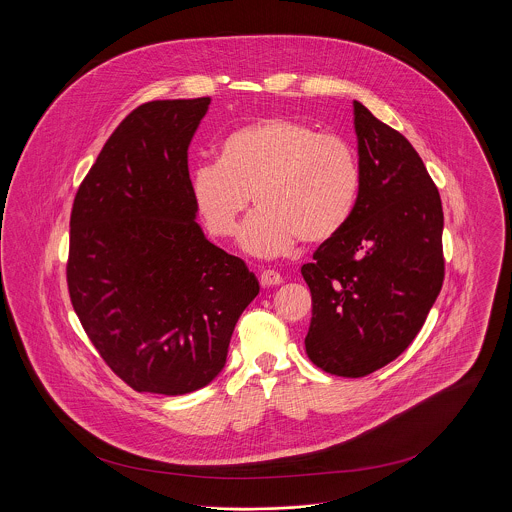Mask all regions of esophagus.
I'll return each instance as SVG.
<instances>
[{"mask_svg": "<svg viewBox=\"0 0 512 512\" xmlns=\"http://www.w3.org/2000/svg\"><path fill=\"white\" fill-rule=\"evenodd\" d=\"M260 284H262V288H274V286L284 284V278L274 270H264L260 274Z\"/></svg>", "mask_w": 512, "mask_h": 512, "instance_id": "1", "label": "esophagus"}]
</instances>
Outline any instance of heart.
Listing matches in <instances>:
<instances>
[{
    "label": "heart",
    "instance_id": "1",
    "mask_svg": "<svg viewBox=\"0 0 512 512\" xmlns=\"http://www.w3.org/2000/svg\"><path fill=\"white\" fill-rule=\"evenodd\" d=\"M359 183L357 155L343 138L274 116L230 132L219 163L193 169L191 197L219 238L234 236L252 197L258 211L244 222L240 246L256 258H278L299 240H331L355 209Z\"/></svg>",
    "mask_w": 512,
    "mask_h": 512
}]
</instances>
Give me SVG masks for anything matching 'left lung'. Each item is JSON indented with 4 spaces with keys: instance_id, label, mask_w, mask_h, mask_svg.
Segmentation results:
<instances>
[{
    "instance_id": "left-lung-1",
    "label": "left lung",
    "mask_w": 512,
    "mask_h": 512,
    "mask_svg": "<svg viewBox=\"0 0 512 512\" xmlns=\"http://www.w3.org/2000/svg\"><path fill=\"white\" fill-rule=\"evenodd\" d=\"M359 195L347 224L301 266L311 290L305 351L337 376H366L402 355L443 284V211L412 144L353 102Z\"/></svg>"
}]
</instances>
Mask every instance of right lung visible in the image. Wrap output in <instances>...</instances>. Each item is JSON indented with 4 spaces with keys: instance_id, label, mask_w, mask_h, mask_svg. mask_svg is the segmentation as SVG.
Masks as SVG:
<instances>
[{
    "instance_id": "add662e5",
    "label": "right lung",
    "mask_w": 512,
    "mask_h": 512,
    "mask_svg": "<svg viewBox=\"0 0 512 512\" xmlns=\"http://www.w3.org/2000/svg\"><path fill=\"white\" fill-rule=\"evenodd\" d=\"M211 98L153 100L102 147L74 197L67 282L92 345L138 392L181 396L226 365L260 292L197 222L187 151Z\"/></svg>"
}]
</instances>
